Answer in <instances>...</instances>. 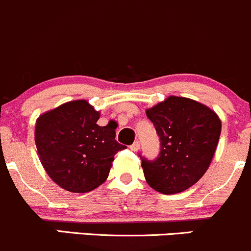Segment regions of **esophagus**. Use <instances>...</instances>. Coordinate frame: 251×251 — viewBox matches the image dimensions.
<instances>
[{
	"instance_id": "esophagus-1",
	"label": "esophagus",
	"mask_w": 251,
	"mask_h": 251,
	"mask_svg": "<svg viewBox=\"0 0 251 251\" xmlns=\"http://www.w3.org/2000/svg\"><path fill=\"white\" fill-rule=\"evenodd\" d=\"M139 149H140V143H139V141H135V143L130 146L131 151H138Z\"/></svg>"
}]
</instances>
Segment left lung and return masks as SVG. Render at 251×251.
<instances>
[{"label": "left lung", "instance_id": "8db88e82", "mask_svg": "<svg viewBox=\"0 0 251 251\" xmlns=\"http://www.w3.org/2000/svg\"><path fill=\"white\" fill-rule=\"evenodd\" d=\"M146 116L161 141L157 158L151 161L139 154L147 183L164 195L187 190L209 168L221 121L205 105L179 97H169L149 108Z\"/></svg>", "mask_w": 251, "mask_h": 251}]
</instances>
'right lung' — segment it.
Here are the masks:
<instances>
[{
    "label": "right lung",
    "mask_w": 251,
    "mask_h": 251,
    "mask_svg": "<svg viewBox=\"0 0 251 251\" xmlns=\"http://www.w3.org/2000/svg\"><path fill=\"white\" fill-rule=\"evenodd\" d=\"M99 117L86 100H77L43 113L36 122L41 163L64 190L84 193L97 188L107 179L115 154L126 149L115 139L117 123L100 126Z\"/></svg>",
    "instance_id": "1"
}]
</instances>
